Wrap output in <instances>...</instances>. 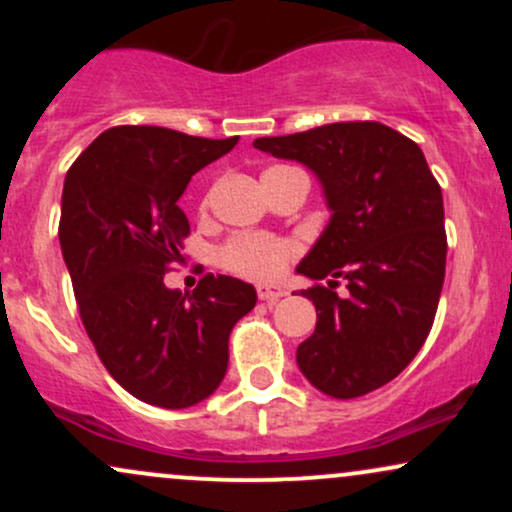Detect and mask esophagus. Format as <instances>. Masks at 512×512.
<instances>
[{"label":"esophagus","instance_id":"obj_1","mask_svg":"<svg viewBox=\"0 0 512 512\" xmlns=\"http://www.w3.org/2000/svg\"><path fill=\"white\" fill-rule=\"evenodd\" d=\"M257 296H260V301L276 303L279 298L286 296V291L281 289V286H276V284H260V286H257Z\"/></svg>","mask_w":512,"mask_h":512}]
</instances>
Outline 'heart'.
<instances>
[{
  "instance_id": "b5f03b06",
  "label": "heart",
  "mask_w": 512,
  "mask_h": 512,
  "mask_svg": "<svg viewBox=\"0 0 512 512\" xmlns=\"http://www.w3.org/2000/svg\"><path fill=\"white\" fill-rule=\"evenodd\" d=\"M293 255L296 245L291 240L267 236V233H243L228 240L219 250V264L245 279L269 281L284 272Z\"/></svg>"
}]
</instances>
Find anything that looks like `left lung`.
<instances>
[{
  "instance_id": "obj_1",
  "label": "left lung",
  "mask_w": 512,
  "mask_h": 512,
  "mask_svg": "<svg viewBox=\"0 0 512 512\" xmlns=\"http://www.w3.org/2000/svg\"><path fill=\"white\" fill-rule=\"evenodd\" d=\"M252 146L313 170L332 211L296 267L327 279L301 291L317 325L298 346V368L330 397L368 395L409 366L436 317L448 252L438 180L424 151L380 122H334Z\"/></svg>"
}]
</instances>
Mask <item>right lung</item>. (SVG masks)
Wrapping results in <instances>:
<instances>
[{
    "mask_svg": "<svg viewBox=\"0 0 512 512\" xmlns=\"http://www.w3.org/2000/svg\"><path fill=\"white\" fill-rule=\"evenodd\" d=\"M238 144L166 127L122 125L64 178L60 245L81 322L129 395L187 409L221 385L233 325L257 303L252 284L207 274L192 293L168 289L190 221L178 199L192 175Z\"/></svg>",
    "mask_w": 512,
    "mask_h": 512,
    "instance_id": "add662e5",
    "label": "right lung"
}]
</instances>
